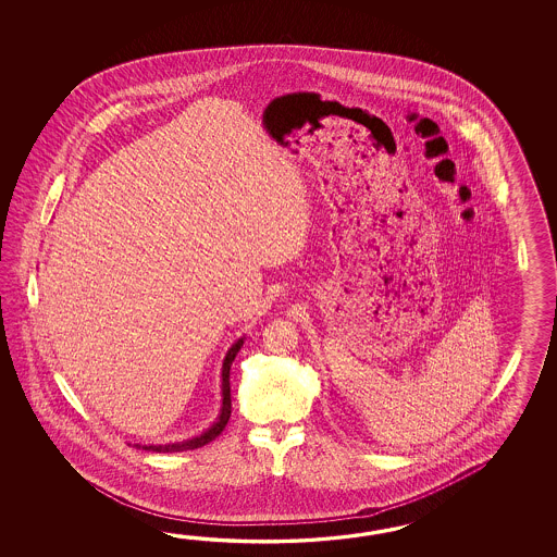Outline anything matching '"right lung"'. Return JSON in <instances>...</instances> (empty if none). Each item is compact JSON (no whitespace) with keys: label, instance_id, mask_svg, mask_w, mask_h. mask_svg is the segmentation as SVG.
<instances>
[{"label":"right lung","instance_id":"right-lung-1","mask_svg":"<svg viewBox=\"0 0 557 557\" xmlns=\"http://www.w3.org/2000/svg\"><path fill=\"white\" fill-rule=\"evenodd\" d=\"M243 343H245V338H238L237 343L228 348L225 360H223V370H221V394H223V403H221V412L216 416L213 426L207 428L199 436H193V438L183 440V442H169V444H133V446L149 451H183L195 450V448H201L205 444L213 442V440L225 430L226 422H228V418H231V382H228V376H231V364H233L235 356L238 355Z\"/></svg>","mask_w":557,"mask_h":557}]
</instances>
